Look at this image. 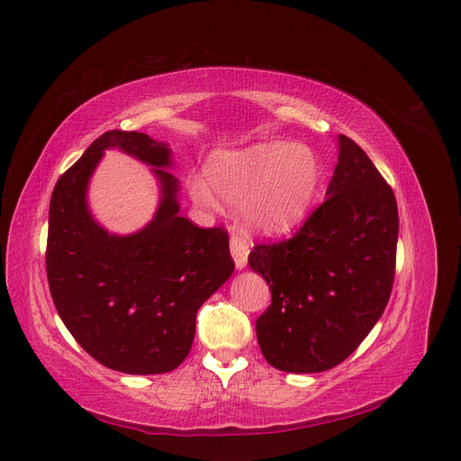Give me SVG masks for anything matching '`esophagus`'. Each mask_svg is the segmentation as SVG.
<instances>
[{
    "label": "esophagus",
    "mask_w": 461,
    "mask_h": 461,
    "mask_svg": "<svg viewBox=\"0 0 461 461\" xmlns=\"http://www.w3.org/2000/svg\"><path fill=\"white\" fill-rule=\"evenodd\" d=\"M230 254H232L236 269L242 271L248 263L249 249H248L246 242L242 239H239V236H230Z\"/></svg>",
    "instance_id": "esophagus-1"
}]
</instances>
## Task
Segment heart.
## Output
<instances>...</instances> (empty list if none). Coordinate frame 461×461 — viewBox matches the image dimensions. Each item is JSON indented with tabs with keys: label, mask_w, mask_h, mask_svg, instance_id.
Returning <instances> with one entry per match:
<instances>
[{
	"label": "heart",
	"mask_w": 461,
	"mask_h": 461,
	"mask_svg": "<svg viewBox=\"0 0 461 461\" xmlns=\"http://www.w3.org/2000/svg\"><path fill=\"white\" fill-rule=\"evenodd\" d=\"M207 178H188L190 198L212 209L222 200L242 205L246 225L265 236H283L308 217L321 186V165L308 146L265 142L219 149L207 163Z\"/></svg>",
	"instance_id": "b5f03b06"
}]
</instances>
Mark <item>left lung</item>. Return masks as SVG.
I'll use <instances>...</instances> for the list:
<instances>
[{
	"label": "left lung",
	"mask_w": 461,
	"mask_h": 461,
	"mask_svg": "<svg viewBox=\"0 0 461 461\" xmlns=\"http://www.w3.org/2000/svg\"><path fill=\"white\" fill-rule=\"evenodd\" d=\"M312 217L294 239L256 246L248 263L269 285L258 321L263 357L278 371L321 373L350 356L381 319L394 283V192L350 138Z\"/></svg>",
	"instance_id": "left-lung-1"
}]
</instances>
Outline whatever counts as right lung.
I'll list each match as a JSON object with an SVG mask.
<instances>
[{
	"mask_svg": "<svg viewBox=\"0 0 461 461\" xmlns=\"http://www.w3.org/2000/svg\"><path fill=\"white\" fill-rule=\"evenodd\" d=\"M107 149L150 165L160 186L154 217L131 235L109 233L91 215L89 180ZM173 151L142 132L109 131L53 188L48 219V283L68 332L102 366L158 375L186 359L196 313L225 285L234 261L229 234L180 215Z\"/></svg>",
	"mask_w": 461,
	"mask_h": 461,
	"instance_id": "right-lung-1",
	"label": "right lung"
}]
</instances>
